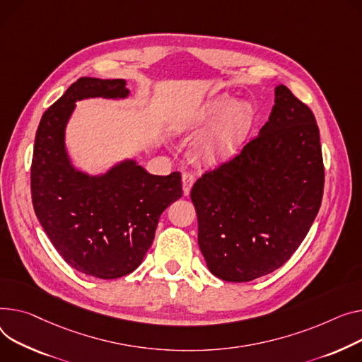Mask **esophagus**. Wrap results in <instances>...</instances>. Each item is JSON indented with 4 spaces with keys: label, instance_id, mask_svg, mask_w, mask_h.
<instances>
[{
    "label": "esophagus",
    "instance_id": "esophagus-1",
    "mask_svg": "<svg viewBox=\"0 0 362 362\" xmlns=\"http://www.w3.org/2000/svg\"><path fill=\"white\" fill-rule=\"evenodd\" d=\"M194 180H195L194 175H192V173H183V176H182V185H183V195H185V197L189 195V192H190V189H192V185H194Z\"/></svg>",
    "mask_w": 362,
    "mask_h": 362
}]
</instances>
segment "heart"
Segmentation results:
<instances>
[{
    "label": "heart",
    "instance_id": "b5f03b06",
    "mask_svg": "<svg viewBox=\"0 0 362 362\" xmlns=\"http://www.w3.org/2000/svg\"><path fill=\"white\" fill-rule=\"evenodd\" d=\"M214 124L194 147V154L204 164H216L231 156L253 122V109L246 102L234 103L230 95H223L208 102L199 112L189 119L187 128L199 129Z\"/></svg>",
    "mask_w": 362,
    "mask_h": 362
}]
</instances>
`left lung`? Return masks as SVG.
<instances>
[{
  "label": "left lung",
  "mask_w": 362,
  "mask_h": 362,
  "mask_svg": "<svg viewBox=\"0 0 362 362\" xmlns=\"http://www.w3.org/2000/svg\"><path fill=\"white\" fill-rule=\"evenodd\" d=\"M325 165L311 109L285 86L259 135L190 190L208 269L249 282L293 256L320 209Z\"/></svg>",
  "instance_id": "left-lung-1"
}]
</instances>
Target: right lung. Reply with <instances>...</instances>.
<instances>
[{
	"label": "right lung",
	"instance_id": "add662e5",
	"mask_svg": "<svg viewBox=\"0 0 362 362\" xmlns=\"http://www.w3.org/2000/svg\"><path fill=\"white\" fill-rule=\"evenodd\" d=\"M128 94L125 80L72 83L40 119L30 167L35 214L54 247L72 268L100 279L139 267L161 212L183 194L179 172L154 176L128 160L103 176H88L69 163L64 135L76 102Z\"/></svg>",
	"mask_w": 362,
	"mask_h": 362
}]
</instances>
